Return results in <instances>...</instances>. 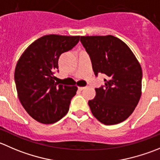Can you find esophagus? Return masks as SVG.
I'll list each match as a JSON object with an SVG mask.
<instances>
[{
    "instance_id": "1",
    "label": "esophagus",
    "mask_w": 160,
    "mask_h": 160,
    "mask_svg": "<svg viewBox=\"0 0 160 160\" xmlns=\"http://www.w3.org/2000/svg\"><path fill=\"white\" fill-rule=\"evenodd\" d=\"M84 87H78V89L80 90V91H82V90H83L84 89Z\"/></svg>"
}]
</instances>
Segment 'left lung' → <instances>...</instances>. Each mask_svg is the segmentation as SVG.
Instances as JSON below:
<instances>
[{"instance_id": "obj_1", "label": "left lung", "mask_w": 160, "mask_h": 160, "mask_svg": "<svg viewBox=\"0 0 160 160\" xmlns=\"http://www.w3.org/2000/svg\"><path fill=\"white\" fill-rule=\"evenodd\" d=\"M94 74L106 75L105 85L95 88L88 102L93 116L105 125L121 123L137 106L142 95V70L130 48L112 35L80 37Z\"/></svg>"}]
</instances>
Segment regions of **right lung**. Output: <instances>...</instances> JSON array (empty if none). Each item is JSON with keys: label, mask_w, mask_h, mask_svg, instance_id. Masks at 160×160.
Masks as SVG:
<instances>
[{"label": "right lung", "mask_w": 160, "mask_h": 160, "mask_svg": "<svg viewBox=\"0 0 160 160\" xmlns=\"http://www.w3.org/2000/svg\"><path fill=\"white\" fill-rule=\"evenodd\" d=\"M80 41V36L45 35L37 39L20 56L15 70L18 97L28 114L44 124L66 116L77 87L58 84L54 72L58 58Z\"/></svg>", "instance_id": "1"}]
</instances>
